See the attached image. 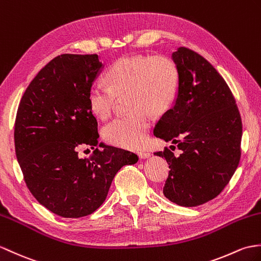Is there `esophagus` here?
<instances>
[{"label": "esophagus", "mask_w": 261, "mask_h": 261, "mask_svg": "<svg viewBox=\"0 0 261 261\" xmlns=\"http://www.w3.org/2000/svg\"><path fill=\"white\" fill-rule=\"evenodd\" d=\"M138 155L140 159H147L150 156V152H148V151H140V152H138Z\"/></svg>", "instance_id": "esophagus-1"}]
</instances>
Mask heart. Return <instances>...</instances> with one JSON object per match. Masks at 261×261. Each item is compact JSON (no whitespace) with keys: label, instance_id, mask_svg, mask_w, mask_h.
Instances as JSON below:
<instances>
[{"label":"heart","instance_id":"heart-1","mask_svg":"<svg viewBox=\"0 0 261 261\" xmlns=\"http://www.w3.org/2000/svg\"><path fill=\"white\" fill-rule=\"evenodd\" d=\"M109 87L93 84L89 90L91 112L101 119L112 113L117 98H126L128 116L112 120L103 128V139L119 148L141 149L148 141L152 116L166 113L180 89V70L167 56H132L119 59L107 72Z\"/></svg>","mask_w":261,"mask_h":261}]
</instances>
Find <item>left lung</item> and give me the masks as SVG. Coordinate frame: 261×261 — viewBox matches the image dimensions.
<instances>
[{
  "mask_svg": "<svg viewBox=\"0 0 261 261\" xmlns=\"http://www.w3.org/2000/svg\"><path fill=\"white\" fill-rule=\"evenodd\" d=\"M172 59L180 70L179 94L153 133L177 144L181 154L168 148L154 154L170 168L163 195L182 207H196L219 195L237 169L241 118L228 84L207 60L187 47H179Z\"/></svg>",
  "mask_w": 261,
  "mask_h": 261,
  "instance_id": "8db88e82",
  "label": "left lung"
}]
</instances>
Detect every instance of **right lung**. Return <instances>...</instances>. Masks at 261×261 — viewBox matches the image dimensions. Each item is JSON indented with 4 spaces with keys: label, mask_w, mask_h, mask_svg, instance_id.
Segmentation results:
<instances>
[{
    "label": "right lung",
    "mask_w": 261,
    "mask_h": 261,
    "mask_svg": "<svg viewBox=\"0 0 261 261\" xmlns=\"http://www.w3.org/2000/svg\"><path fill=\"white\" fill-rule=\"evenodd\" d=\"M103 68L98 54H61L29 84L17 109L14 143L27 187L53 214L91 215L105 201L114 175L138 155L100 143L90 158L79 149L98 145V121L89 90Z\"/></svg>",
    "instance_id": "obj_1"
}]
</instances>
